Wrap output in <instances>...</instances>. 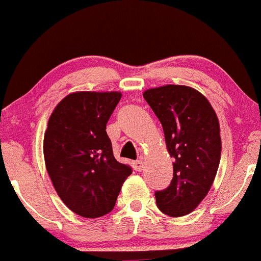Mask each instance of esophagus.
Instances as JSON below:
<instances>
[{"label":"esophagus","mask_w":261,"mask_h":261,"mask_svg":"<svg viewBox=\"0 0 261 261\" xmlns=\"http://www.w3.org/2000/svg\"><path fill=\"white\" fill-rule=\"evenodd\" d=\"M133 167H134V170H136V171H142V170H143V162H142V161H139V160L134 161Z\"/></svg>","instance_id":"esophagus-1"}]
</instances>
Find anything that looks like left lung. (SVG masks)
I'll return each mask as SVG.
<instances>
[{"mask_svg":"<svg viewBox=\"0 0 261 261\" xmlns=\"http://www.w3.org/2000/svg\"><path fill=\"white\" fill-rule=\"evenodd\" d=\"M165 133L173 158V178L155 192L157 206L172 217L189 215L206 197L221 158L217 115L205 95L186 85H163L143 93Z\"/></svg>","mask_w":261,"mask_h":261,"instance_id":"obj_1","label":"left lung"}]
</instances>
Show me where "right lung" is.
<instances>
[{"mask_svg":"<svg viewBox=\"0 0 261 261\" xmlns=\"http://www.w3.org/2000/svg\"><path fill=\"white\" fill-rule=\"evenodd\" d=\"M120 98L119 91H76L49 118L45 166L59 197L79 216L109 214L132 173L129 166L115 160L106 130Z\"/></svg>","mask_w":261,"mask_h":261,"instance_id":"1","label":"right lung"}]
</instances>
